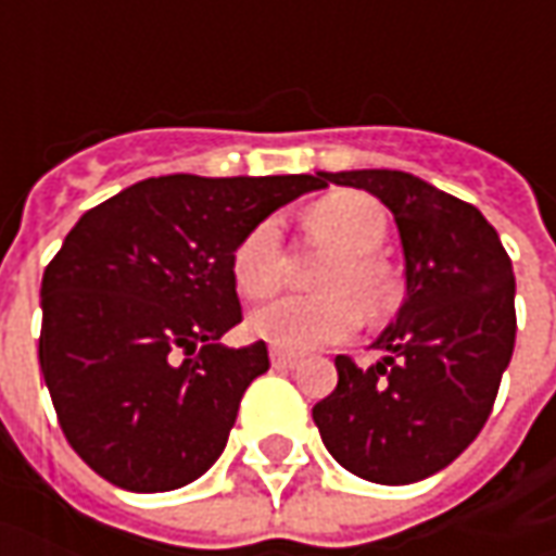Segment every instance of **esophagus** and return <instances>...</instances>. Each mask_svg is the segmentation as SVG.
Masks as SVG:
<instances>
[{"label": "esophagus", "instance_id": "1", "mask_svg": "<svg viewBox=\"0 0 556 556\" xmlns=\"http://www.w3.org/2000/svg\"><path fill=\"white\" fill-rule=\"evenodd\" d=\"M271 365L275 368H296L300 365V355L288 353V350H271Z\"/></svg>", "mask_w": 556, "mask_h": 556}]
</instances>
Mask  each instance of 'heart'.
Instances as JSON below:
<instances>
[{"instance_id": "b5f03b06", "label": "heart", "mask_w": 556, "mask_h": 556, "mask_svg": "<svg viewBox=\"0 0 556 556\" xmlns=\"http://www.w3.org/2000/svg\"><path fill=\"white\" fill-rule=\"evenodd\" d=\"M309 225L343 250V260L328 271V296H278L250 315V331L278 350L306 353L346 340L358 328L355 293L365 306H380L387 275L374 253L387 241L390 219L380 203L362 191H337L312 206ZM285 238L278 219H263L235 250L231 271L244 296H266L281 281Z\"/></svg>"}]
</instances>
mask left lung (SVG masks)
Returning a JSON list of instances; mask_svg holds the SVG:
<instances>
[{
  "mask_svg": "<svg viewBox=\"0 0 556 556\" xmlns=\"http://www.w3.org/2000/svg\"><path fill=\"white\" fill-rule=\"evenodd\" d=\"M374 194L393 213L405 300L358 368L337 355V390L312 408L340 467L408 485L448 467L477 439L514 355V266L473 203L399 169L318 173Z\"/></svg>",
  "mask_w": 556,
  "mask_h": 556,
  "instance_id": "obj_1",
  "label": "left lung"
}]
</instances>
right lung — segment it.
I'll return each mask as SVG.
<instances>
[{"label": "right lung", "mask_w": 556, "mask_h": 556, "mask_svg": "<svg viewBox=\"0 0 556 556\" xmlns=\"http://www.w3.org/2000/svg\"><path fill=\"white\" fill-rule=\"evenodd\" d=\"M321 176H161L79 216L42 275L39 368L61 430L98 477L173 492L223 455L241 395L268 371L241 321L231 260Z\"/></svg>", "instance_id": "add662e5"}]
</instances>
